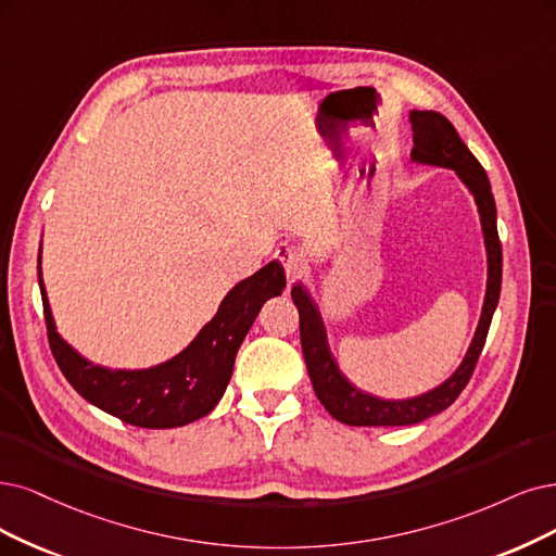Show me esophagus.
<instances>
[{
  "label": "esophagus",
  "instance_id": "esophagus-1",
  "mask_svg": "<svg viewBox=\"0 0 556 556\" xmlns=\"http://www.w3.org/2000/svg\"><path fill=\"white\" fill-rule=\"evenodd\" d=\"M275 256L281 261L289 279H295L304 270V256H302L300 250H295V247H291V244H279Z\"/></svg>",
  "mask_w": 556,
  "mask_h": 556
}]
</instances>
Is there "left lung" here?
<instances>
[{"label": "left lung", "mask_w": 556, "mask_h": 556, "mask_svg": "<svg viewBox=\"0 0 556 556\" xmlns=\"http://www.w3.org/2000/svg\"><path fill=\"white\" fill-rule=\"evenodd\" d=\"M409 123H413L415 132V149L413 162L430 164V167H444L454 169L456 176L463 180L469 194L475 197L479 217H481V231L488 254V283H485V298L483 309L477 325L475 339H471L467 353L451 378L438 384L430 392L403 399V401H389L374 394L362 392L351 380L343 376L339 368L330 343H327V330L323 316L318 312V304L314 302L312 293L304 289L302 281H298L291 291V298L300 312V341H302V355L306 362V371H309L314 392L318 401L325 405L337 421L348 426H409L419 424L428 417L440 415L454 403L465 384L469 382L479 355L483 351V343L490 330L492 314L497 309L500 291H502V242L497 236V208L495 197L490 190V180L481 162L471 155L465 147V141L451 126V121L433 110H413L409 112Z\"/></svg>", "instance_id": "8db88e82"}]
</instances>
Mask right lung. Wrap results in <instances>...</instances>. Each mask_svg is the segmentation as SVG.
I'll return each instance as SVG.
<instances>
[{"label": "right lung", "mask_w": 556, "mask_h": 556, "mask_svg": "<svg viewBox=\"0 0 556 556\" xmlns=\"http://www.w3.org/2000/svg\"><path fill=\"white\" fill-rule=\"evenodd\" d=\"M48 339L61 374L75 392L121 421L139 428H176L205 417L219 403L233 376L238 348L250 332L261 306L281 295L286 275L279 261L238 281L222 300L217 314L201 327L188 348L151 368H108L81 357L56 332L52 309L40 275Z\"/></svg>", "instance_id": "obj_1"}]
</instances>
